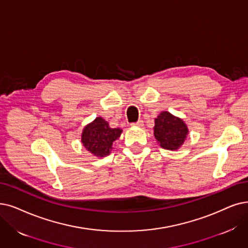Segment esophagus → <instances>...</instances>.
I'll list each match as a JSON object with an SVG mask.
<instances>
[{
    "label": "esophagus",
    "mask_w": 248,
    "mask_h": 248,
    "mask_svg": "<svg viewBox=\"0 0 248 248\" xmlns=\"http://www.w3.org/2000/svg\"><path fill=\"white\" fill-rule=\"evenodd\" d=\"M131 125H133V126H138V127H142V126H143V121H142V120H138L137 122L132 123Z\"/></svg>",
    "instance_id": "34e87169"
}]
</instances>
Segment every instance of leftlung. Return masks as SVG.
Masks as SVG:
<instances>
[{
	"instance_id": "1",
	"label": "left lung",
	"mask_w": 248,
	"mask_h": 248,
	"mask_svg": "<svg viewBox=\"0 0 248 248\" xmlns=\"http://www.w3.org/2000/svg\"><path fill=\"white\" fill-rule=\"evenodd\" d=\"M187 133L185 123L169 112H162L155 119L154 134L165 150H178L184 142Z\"/></svg>"
}]
</instances>
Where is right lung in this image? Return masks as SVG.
Listing matches in <instances>:
<instances>
[{"label":"right lung","instance_id":"obj_1","mask_svg":"<svg viewBox=\"0 0 248 248\" xmlns=\"http://www.w3.org/2000/svg\"><path fill=\"white\" fill-rule=\"evenodd\" d=\"M121 132L120 128H111L106 120L98 117L84 128L81 140L88 152L96 156H105L110 154L113 142Z\"/></svg>","mask_w":248,"mask_h":248}]
</instances>
